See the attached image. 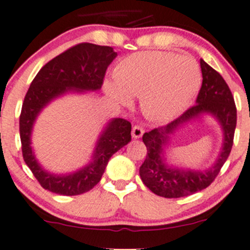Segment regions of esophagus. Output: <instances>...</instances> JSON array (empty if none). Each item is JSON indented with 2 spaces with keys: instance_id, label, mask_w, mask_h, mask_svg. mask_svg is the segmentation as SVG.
I'll use <instances>...</instances> for the list:
<instances>
[{
  "instance_id": "1",
  "label": "esophagus",
  "mask_w": 250,
  "mask_h": 250,
  "mask_svg": "<svg viewBox=\"0 0 250 250\" xmlns=\"http://www.w3.org/2000/svg\"><path fill=\"white\" fill-rule=\"evenodd\" d=\"M144 134V129L140 125H134L132 129V136L134 139H140Z\"/></svg>"
}]
</instances>
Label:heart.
I'll list each match as a JSON object with an SVG mask.
<instances>
[{
    "instance_id": "1",
    "label": "heart",
    "mask_w": 250,
    "mask_h": 250,
    "mask_svg": "<svg viewBox=\"0 0 250 250\" xmlns=\"http://www.w3.org/2000/svg\"><path fill=\"white\" fill-rule=\"evenodd\" d=\"M104 81V91L115 104L125 106L140 96L149 120H172L190 105L201 87L199 64L191 57L172 52L144 51L125 57Z\"/></svg>"
}]
</instances>
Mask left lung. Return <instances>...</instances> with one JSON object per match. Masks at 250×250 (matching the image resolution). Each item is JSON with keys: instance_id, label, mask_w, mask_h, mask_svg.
<instances>
[{"instance_id": "left-lung-1", "label": "left lung", "mask_w": 250, "mask_h": 250, "mask_svg": "<svg viewBox=\"0 0 250 250\" xmlns=\"http://www.w3.org/2000/svg\"><path fill=\"white\" fill-rule=\"evenodd\" d=\"M202 85L196 104L165 127L145 133L143 141L147 147L145 162L140 167V177L151 191L163 198H183L207 188L227 162L233 144L237 112L229 86L222 75L200 60ZM209 114L220 123L223 145L216 162L207 169H190L170 165L165 158L171 139L188 123Z\"/></svg>"}]
</instances>
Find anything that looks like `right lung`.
Listing matches in <instances>:
<instances>
[{"instance_id":"right-lung-1","label":"right lung","mask_w":250,"mask_h":250,"mask_svg":"<svg viewBox=\"0 0 250 250\" xmlns=\"http://www.w3.org/2000/svg\"><path fill=\"white\" fill-rule=\"evenodd\" d=\"M116 56L111 46L78 44L46 63L31 83L20 115L21 148L26 165L44 189L65 196L91 190L101 181L112 154L132 140L130 122L112 118L98 136L90 162L69 173H54L44 169L32 147L33 125L44 107L64 94L101 90L105 72Z\"/></svg>"}]
</instances>
